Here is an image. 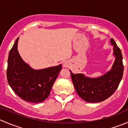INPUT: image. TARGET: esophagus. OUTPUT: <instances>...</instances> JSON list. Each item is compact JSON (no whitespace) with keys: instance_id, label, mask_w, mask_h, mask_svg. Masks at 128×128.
<instances>
[{"instance_id":"obj_1","label":"esophagus","mask_w":128,"mask_h":128,"mask_svg":"<svg viewBox=\"0 0 128 128\" xmlns=\"http://www.w3.org/2000/svg\"><path fill=\"white\" fill-rule=\"evenodd\" d=\"M63 66L64 68H68L69 66V62L68 60H65L63 63Z\"/></svg>"}]
</instances>
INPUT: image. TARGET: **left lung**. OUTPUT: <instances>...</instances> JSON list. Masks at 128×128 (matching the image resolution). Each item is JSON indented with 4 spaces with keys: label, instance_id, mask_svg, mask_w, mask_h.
Listing matches in <instances>:
<instances>
[{
    "label": "left lung",
    "instance_id": "8db88e82",
    "mask_svg": "<svg viewBox=\"0 0 128 128\" xmlns=\"http://www.w3.org/2000/svg\"><path fill=\"white\" fill-rule=\"evenodd\" d=\"M115 60L112 69L104 76L97 78H90L82 74H74L70 71L74 86L78 96L89 103H97L105 100L112 96L119 86L123 74L124 66L121 50L113 39Z\"/></svg>",
    "mask_w": 128,
    "mask_h": 128
}]
</instances>
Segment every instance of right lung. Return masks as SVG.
<instances>
[{"label":"right lung","mask_w":128,"mask_h":128,"mask_svg":"<svg viewBox=\"0 0 128 128\" xmlns=\"http://www.w3.org/2000/svg\"><path fill=\"white\" fill-rule=\"evenodd\" d=\"M15 41L9 52L7 78L9 86L20 98L30 103L42 102L50 95L51 88L62 69L55 67L34 70L22 59Z\"/></svg>","instance_id":"right-lung-1"}]
</instances>
